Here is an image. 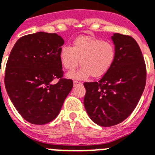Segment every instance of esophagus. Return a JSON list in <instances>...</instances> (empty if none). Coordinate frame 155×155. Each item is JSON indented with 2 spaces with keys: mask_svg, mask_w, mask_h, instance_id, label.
I'll list each match as a JSON object with an SVG mask.
<instances>
[{
  "mask_svg": "<svg viewBox=\"0 0 155 155\" xmlns=\"http://www.w3.org/2000/svg\"><path fill=\"white\" fill-rule=\"evenodd\" d=\"M82 85V83H81V82H80V81H74V86H77V85Z\"/></svg>",
  "mask_w": 155,
  "mask_h": 155,
  "instance_id": "34e87169",
  "label": "esophagus"
}]
</instances>
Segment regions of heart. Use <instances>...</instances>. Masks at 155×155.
I'll use <instances>...</instances> for the list:
<instances>
[{
  "label": "heart",
  "instance_id": "obj_1",
  "mask_svg": "<svg viewBox=\"0 0 155 155\" xmlns=\"http://www.w3.org/2000/svg\"><path fill=\"white\" fill-rule=\"evenodd\" d=\"M115 58L114 45L110 41L82 36L74 41V46L64 45L61 49L60 60L63 67L74 70L81 62L82 65L77 72L68 76L73 78L85 79L103 76L110 70Z\"/></svg>",
  "mask_w": 155,
  "mask_h": 155
}]
</instances>
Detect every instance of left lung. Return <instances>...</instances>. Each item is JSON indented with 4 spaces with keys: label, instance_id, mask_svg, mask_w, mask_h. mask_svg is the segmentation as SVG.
<instances>
[{
    "label": "left lung",
    "instance_id": "obj_1",
    "mask_svg": "<svg viewBox=\"0 0 155 155\" xmlns=\"http://www.w3.org/2000/svg\"><path fill=\"white\" fill-rule=\"evenodd\" d=\"M115 58L98 81L85 82L84 106L93 122L109 127L123 122L138 105L146 86L147 68L138 43L114 33Z\"/></svg>",
    "mask_w": 155,
    "mask_h": 155
}]
</instances>
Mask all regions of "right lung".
Segmentation results:
<instances>
[{
  "mask_svg": "<svg viewBox=\"0 0 155 155\" xmlns=\"http://www.w3.org/2000/svg\"><path fill=\"white\" fill-rule=\"evenodd\" d=\"M63 38L38 32L19 38L6 64L5 85L15 108L27 122L44 125L58 115L73 88L63 78L60 60ZM58 79L56 84L51 81Z\"/></svg>",
  "mask_w": 155,
  "mask_h": 155,
  "instance_id": "obj_1",
  "label": "right lung"
}]
</instances>
